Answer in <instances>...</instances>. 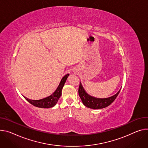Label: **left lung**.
Instances as JSON below:
<instances>
[{"label": "left lung", "mask_w": 148, "mask_h": 148, "mask_svg": "<svg viewBox=\"0 0 148 148\" xmlns=\"http://www.w3.org/2000/svg\"><path fill=\"white\" fill-rule=\"evenodd\" d=\"M120 89L116 94V95L108 98H104V99L95 98L88 95V94L86 92V91L84 90L82 84V83L79 82V86L78 88V95L83 104L85 106L92 109H100L105 108V107L111 104L118 96V95L120 92Z\"/></svg>", "instance_id": "left-lung-1"}]
</instances>
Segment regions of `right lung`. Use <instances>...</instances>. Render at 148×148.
I'll list each match as a JSON object with an SVG mask.
<instances>
[{
  "label": "right lung",
  "instance_id": "obj_1",
  "mask_svg": "<svg viewBox=\"0 0 148 148\" xmlns=\"http://www.w3.org/2000/svg\"><path fill=\"white\" fill-rule=\"evenodd\" d=\"M69 74L65 75L63 78L61 79V82L58 86V87L56 88L55 91L53 92L51 95L45 98H44L40 100H30L27 98H26V100H27L29 103L32 104L33 106L39 107V108H51L54 106L58 102L60 97L61 96V91L62 89L64 86V84L66 82V80L69 76Z\"/></svg>",
  "mask_w": 148,
  "mask_h": 148
}]
</instances>
